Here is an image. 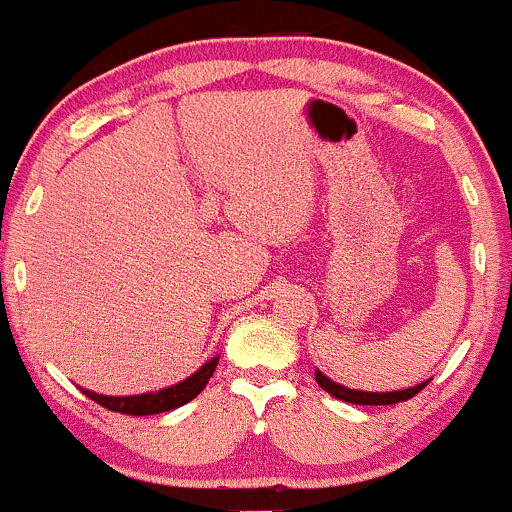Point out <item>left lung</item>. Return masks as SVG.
<instances>
[{
    "mask_svg": "<svg viewBox=\"0 0 512 512\" xmlns=\"http://www.w3.org/2000/svg\"><path fill=\"white\" fill-rule=\"evenodd\" d=\"M315 380L317 385L322 387V390L330 392L332 397L342 399V402H349V404H370V407H383V404H397V402H407L416 395V392H421L424 387L431 383V380H424V383L414 385V387H407V390H392V392H366V390H351V387H344L339 383H334V380L327 378L322 370H315Z\"/></svg>",
    "mask_w": 512,
    "mask_h": 512,
    "instance_id": "8db88e82",
    "label": "left lung"
}]
</instances>
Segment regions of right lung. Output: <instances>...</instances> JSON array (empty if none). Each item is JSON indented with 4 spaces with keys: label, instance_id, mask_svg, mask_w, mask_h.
Masks as SVG:
<instances>
[{
    "label": "right lung",
    "instance_id": "add662e5",
    "mask_svg": "<svg viewBox=\"0 0 512 512\" xmlns=\"http://www.w3.org/2000/svg\"><path fill=\"white\" fill-rule=\"evenodd\" d=\"M219 356L209 358L202 368H197L190 378L180 380L178 385L163 387L158 392H144V395H127V397H110V395H98V392L81 390L88 399L98 402L101 407L110 411H120V414L129 416H149V414H163V411L178 409L182 404H187L190 399H195L199 392L204 390L209 383V378L214 375Z\"/></svg>",
    "mask_w": 512,
    "mask_h": 512
}]
</instances>
